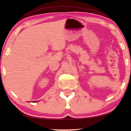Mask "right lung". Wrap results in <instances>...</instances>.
Returning <instances> with one entry per match:
<instances>
[{
	"mask_svg": "<svg viewBox=\"0 0 131 131\" xmlns=\"http://www.w3.org/2000/svg\"><path fill=\"white\" fill-rule=\"evenodd\" d=\"M34 102H36V101H34Z\"/></svg>",
	"mask_w": 131,
	"mask_h": 131,
	"instance_id": "1",
	"label": "right lung"
}]
</instances>
